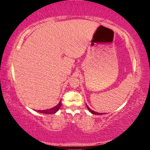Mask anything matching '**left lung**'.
I'll return each instance as SVG.
<instances>
[{"label": "left lung", "mask_w": 150, "mask_h": 150, "mask_svg": "<svg viewBox=\"0 0 150 150\" xmlns=\"http://www.w3.org/2000/svg\"><path fill=\"white\" fill-rule=\"evenodd\" d=\"M87 109L88 110H89V112H91L92 114H93V115H103L102 113H98V112H95L94 110H91V108H89V107H88V106L87 105Z\"/></svg>", "instance_id": "left-lung-1"}]
</instances>
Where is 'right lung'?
<instances>
[{
  "mask_svg": "<svg viewBox=\"0 0 150 150\" xmlns=\"http://www.w3.org/2000/svg\"><path fill=\"white\" fill-rule=\"evenodd\" d=\"M62 101L58 103V105H57L54 107H53L50 109H47V110H37V112H38L40 113H42V114H47V115H52V114H55L56 113V112L58 111L59 108L62 106Z\"/></svg>",
  "mask_w": 150,
  "mask_h": 150,
  "instance_id": "add662e5",
  "label": "right lung"
}]
</instances>
